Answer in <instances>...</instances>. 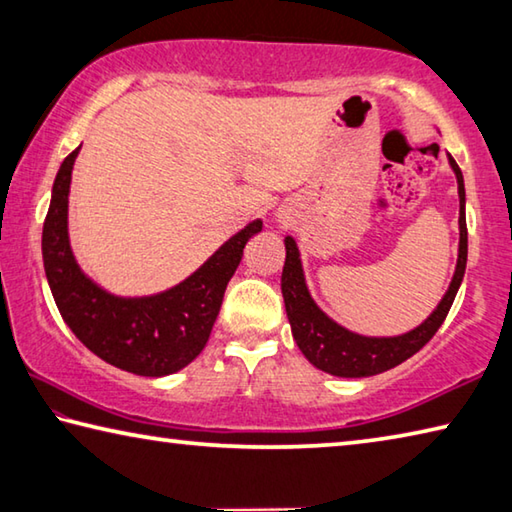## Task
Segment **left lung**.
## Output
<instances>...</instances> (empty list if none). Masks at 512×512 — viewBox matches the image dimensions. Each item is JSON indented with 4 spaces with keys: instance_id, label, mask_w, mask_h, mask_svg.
Returning <instances> with one entry per match:
<instances>
[{
    "instance_id": "8db88e82",
    "label": "left lung",
    "mask_w": 512,
    "mask_h": 512,
    "mask_svg": "<svg viewBox=\"0 0 512 512\" xmlns=\"http://www.w3.org/2000/svg\"><path fill=\"white\" fill-rule=\"evenodd\" d=\"M449 164L458 180V198H461V212H458V225H461V244H458V262L454 280L449 284L445 298L440 300L436 311L424 320L420 327L411 329L402 336L391 339H372V336L352 334L348 329L336 325L332 318H327L323 311L311 300L305 275H302L300 253L296 241L291 237L284 239L287 246V259L282 268V296L287 316L291 323L293 339H296L300 352L314 363L318 370H325L336 377H370L379 372L400 366L402 361L413 357L431 341V336L438 332V327L445 323V318L452 309V302L461 287L465 264H467V225H465V185L463 173L458 169L456 160L449 155Z\"/></svg>"
}]
</instances>
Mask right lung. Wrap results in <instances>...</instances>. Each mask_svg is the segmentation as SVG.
Segmentation results:
<instances>
[{
	"label": "right lung",
	"instance_id": "right-lung-1",
	"mask_svg": "<svg viewBox=\"0 0 512 512\" xmlns=\"http://www.w3.org/2000/svg\"><path fill=\"white\" fill-rule=\"evenodd\" d=\"M79 149L60 164L42 228V259L56 307L76 339L110 366L144 377L171 375L205 348L225 287L262 221L225 241L178 287L149 298H117L83 275L69 248L67 196Z\"/></svg>",
	"mask_w": 512,
	"mask_h": 512
}]
</instances>
